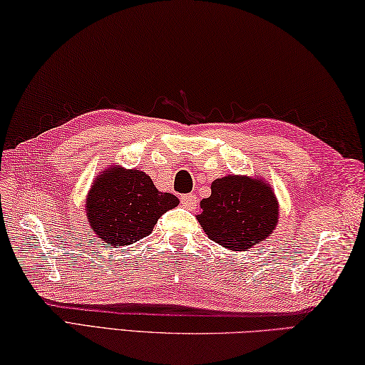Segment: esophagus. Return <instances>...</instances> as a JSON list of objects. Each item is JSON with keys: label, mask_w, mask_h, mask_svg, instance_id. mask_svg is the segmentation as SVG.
<instances>
[{"label": "esophagus", "mask_w": 365, "mask_h": 365, "mask_svg": "<svg viewBox=\"0 0 365 365\" xmlns=\"http://www.w3.org/2000/svg\"><path fill=\"white\" fill-rule=\"evenodd\" d=\"M180 201H182L185 207H188V209H195L196 204H197V200H196L195 195H182Z\"/></svg>", "instance_id": "esophagus-1"}]
</instances>
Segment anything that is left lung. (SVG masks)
I'll return each instance as SVG.
<instances>
[{
    "label": "left lung",
    "mask_w": 365,
    "mask_h": 365,
    "mask_svg": "<svg viewBox=\"0 0 365 365\" xmlns=\"http://www.w3.org/2000/svg\"><path fill=\"white\" fill-rule=\"evenodd\" d=\"M210 191L196 215L209 240L242 252L273 235L279 222V202L264 178L228 174L212 182Z\"/></svg>",
    "instance_id": "left-lung-1"
}]
</instances>
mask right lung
<instances>
[{"label": "right lung", "instance_id": "right-lung-1", "mask_svg": "<svg viewBox=\"0 0 365 365\" xmlns=\"http://www.w3.org/2000/svg\"><path fill=\"white\" fill-rule=\"evenodd\" d=\"M178 202L177 196L158 190L143 170L113 164L91 185L86 218L105 246H130L148 236L158 218Z\"/></svg>", "mask_w": 365, "mask_h": 365}]
</instances>
